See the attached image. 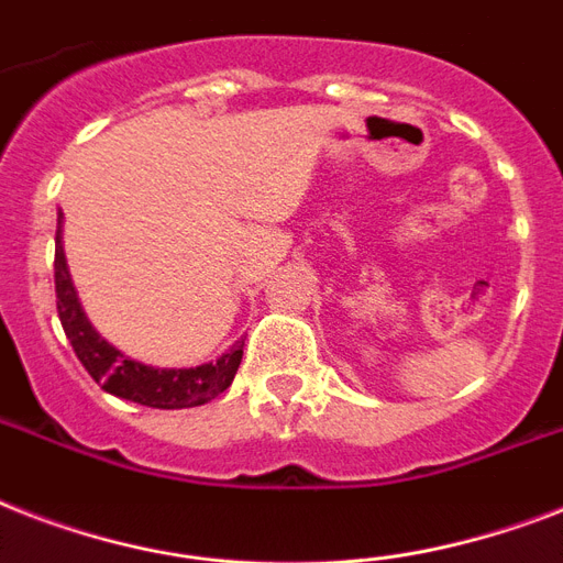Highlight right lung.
I'll return each instance as SVG.
<instances>
[{"label": "right lung", "mask_w": 563, "mask_h": 563, "mask_svg": "<svg viewBox=\"0 0 563 563\" xmlns=\"http://www.w3.org/2000/svg\"><path fill=\"white\" fill-rule=\"evenodd\" d=\"M55 295L57 316L64 324V333L73 344L75 356L81 360L87 374L104 388L108 394H117L122 400L152 406V409H189V406H203L212 397H219L224 388H230L233 376L242 362V347L245 342H236L221 360L198 368H148L143 362H134L113 344L101 339L92 324L84 316L78 295H75L73 277L66 268L64 245H60V216H57L55 233Z\"/></svg>", "instance_id": "1"}]
</instances>
